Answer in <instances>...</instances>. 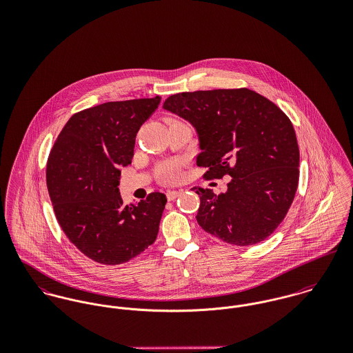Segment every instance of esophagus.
I'll use <instances>...</instances> for the list:
<instances>
[{
    "label": "esophagus",
    "mask_w": 353,
    "mask_h": 353,
    "mask_svg": "<svg viewBox=\"0 0 353 353\" xmlns=\"http://www.w3.org/2000/svg\"><path fill=\"white\" fill-rule=\"evenodd\" d=\"M181 193H182V190H170V192H167V200L174 201L175 199L179 197Z\"/></svg>",
    "instance_id": "1"
}]
</instances>
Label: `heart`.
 <instances>
[{
  "label": "heart",
  "mask_w": 353,
  "mask_h": 353,
  "mask_svg": "<svg viewBox=\"0 0 353 353\" xmlns=\"http://www.w3.org/2000/svg\"><path fill=\"white\" fill-rule=\"evenodd\" d=\"M179 175H181V167L175 161L163 163L157 168V176L163 183H174L179 179Z\"/></svg>",
  "instance_id": "b5f03b06"
}]
</instances>
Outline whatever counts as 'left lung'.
<instances>
[{"mask_svg":"<svg viewBox=\"0 0 353 353\" xmlns=\"http://www.w3.org/2000/svg\"><path fill=\"white\" fill-rule=\"evenodd\" d=\"M163 108L196 129L203 176L232 178L221 194L199 189L196 219L202 230L236 246L272 235L299 182V147L290 118L248 88L182 92L167 98Z\"/></svg>","mask_w":353,"mask_h":353,"instance_id":"obj_1","label":"left lung"}]
</instances>
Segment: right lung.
I'll list each match as a JSON object with an SVG mask.
<instances>
[{
  "instance_id": "add662e5",
  "label": "right lung",
  "mask_w": 353,
  "mask_h": 353,
  "mask_svg": "<svg viewBox=\"0 0 353 353\" xmlns=\"http://www.w3.org/2000/svg\"><path fill=\"white\" fill-rule=\"evenodd\" d=\"M161 98L108 101L70 117L48 160L46 183L68 239L88 258L119 265L156 241L167 199L125 205L121 167L132 163L136 136Z\"/></svg>"
}]
</instances>
